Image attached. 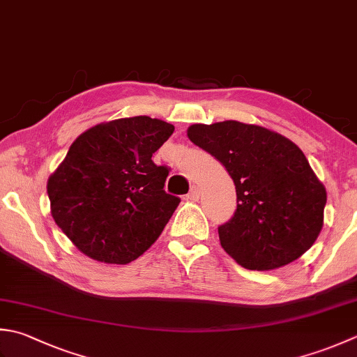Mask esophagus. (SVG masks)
I'll list each match as a JSON object with an SVG mask.
<instances>
[{
	"label": "esophagus",
	"instance_id": "1",
	"mask_svg": "<svg viewBox=\"0 0 357 357\" xmlns=\"http://www.w3.org/2000/svg\"><path fill=\"white\" fill-rule=\"evenodd\" d=\"M185 198H187L188 201H197V199L199 198V187H198V185H192L190 192L187 193Z\"/></svg>",
	"mask_w": 357,
	"mask_h": 357
}]
</instances>
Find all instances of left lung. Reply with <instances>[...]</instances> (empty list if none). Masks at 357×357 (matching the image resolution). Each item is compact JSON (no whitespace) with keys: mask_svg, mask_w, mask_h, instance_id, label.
I'll return each instance as SVG.
<instances>
[{"mask_svg":"<svg viewBox=\"0 0 357 357\" xmlns=\"http://www.w3.org/2000/svg\"><path fill=\"white\" fill-rule=\"evenodd\" d=\"M187 136L234 179L236 211L218 235L236 263L269 271L312 246L324 226L326 192L294 142L236 121L192 125Z\"/></svg>","mask_w":357,"mask_h":357,"instance_id":"left-lung-1","label":"left lung"}]
</instances>
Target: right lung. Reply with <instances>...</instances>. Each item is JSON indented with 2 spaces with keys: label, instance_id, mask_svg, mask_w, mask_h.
I'll return each instance as SVG.
<instances>
[{
  "label": "right lung",
  "instance_id": "obj_1",
  "mask_svg": "<svg viewBox=\"0 0 357 357\" xmlns=\"http://www.w3.org/2000/svg\"><path fill=\"white\" fill-rule=\"evenodd\" d=\"M174 131L136 116L89 128L47 181L54 221L97 261L127 264L142 255L181 199L164 190L169 169L151 160Z\"/></svg>",
  "mask_w": 357,
  "mask_h": 357
}]
</instances>
